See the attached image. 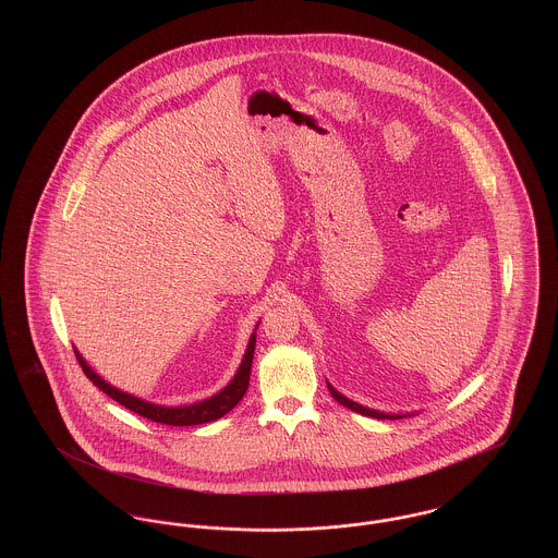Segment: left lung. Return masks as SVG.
Listing matches in <instances>:
<instances>
[{"label": "left lung", "instance_id": "1", "mask_svg": "<svg viewBox=\"0 0 558 558\" xmlns=\"http://www.w3.org/2000/svg\"><path fill=\"white\" fill-rule=\"evenodd\" d=\"M328 391H330V396L337 399L339 403H343L345 408L349 410H353V412H357V414H364V416H372V418H380V421H385V418H389V421H398V418H403V414H385V412H378V410H371V408H364V405H360V403H355V401H351V399H347L345 396H341L332 385H328Z\"/></svg>", "mask_w": 558, "mask_h": 558}]
</instances>
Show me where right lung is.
<instances>
[{
    "mask_svg": "<svg viewBox=\"0 0 558 558\" xmlns=\"http://www.w3.org/2000/svg\"><path fill=\"white\" fill-rule=\"evenodd\" d=\"M255 339L257 335L253 332L248 339V345L244 351V357L240 362V368L234 378L228 383V387H223L219 393H215L213 398L190 403V405H178V408H165V405H157L150 401L135 398L130 393L119 391L117 387L108 385L105 378H100L96 372L89 368V364L81 357L80 351L75 349L77 362H80L81 371L85 372V376L100 389L105 391L108 398L119 401L121 405H125L128 410H132L135 414L153 421V423H160V425L169 426H192L203 425V423H211L221 418L223 414H228L236 403H239L242 396L248 389V378H251V366H253V353H255Z\"/></svg>",
    "mask_w": 558,
    "mask_h": 558,
    "instance_id": "add662e5",
    "label": "right lung"
}]
</instances>
